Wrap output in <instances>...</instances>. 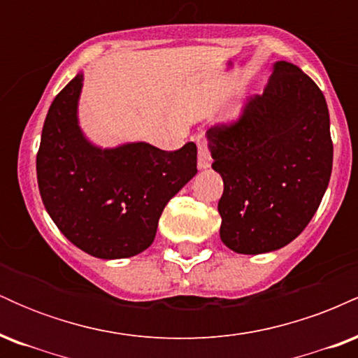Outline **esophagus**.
Wrapping results in <instances>:
<instances>
[{"label":"esophagus","mask_w":358,"mask_h":358,"mask_svg":"<svg viewBox=\"0 0 358 358\" xmlns=\"http://www.w3.org/2000/svg\"><path fill=\"white\" fill-rule=\"evenodd\" d=\"M212 163V155L210 148L205 141H199V166L200 168H208Z\"/></svg>","instance_id":"34e87169"}]
</instances>
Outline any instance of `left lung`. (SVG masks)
I'll use <instances>...</instances> for the list:
<instances>
[{
    "label": "left lung",
    "mask_w": 358,
    "mask_h": 358,
    "mask_svg": "<svg viewBox=\"0 0 358 358\" xmlns=\"http://www.w3.org/2000/svg\"><path fill=\"white\" fill-rule=\"evenodd\" d=\"M207 138L212 168L224 180L222 242L239 254H262L296 239L318 210L334 165L318 85L296 65L276 62L264 92Z\"/></svg>",
    "instance_id": "8db88e82"
}]
</instances>
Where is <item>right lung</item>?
<instances>
[{
	"mask_svg": "<svg viewBox=\"0 0 358 358\" xmlns=\"http://www.w3.org/2000/svg\"><path fill=\"white\" fill-rule=\"evenodd\" d=\"M82 73L57 94L36 153L48 215L73 245L101 259L136 256L153 244L163 208L196 173V146H92L77 122Z\"/></svg>",
	"mask_w": 358,
	"mask_h": 358,
	"instance_id": "1",
	"label": "right lung"
}]
</instances>
